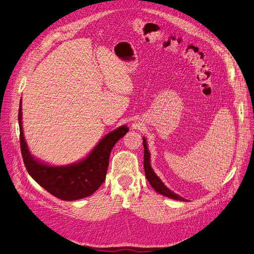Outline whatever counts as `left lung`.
Returning a JSON list of instances; mask_svg holds the SVG:
<instances>
[{"label": "left lung", "mask_w": 254, "mask_h": 254, "mask_svg": "<svg viewBox=\"0 0 254 254\" xmlns=\"http://www.w3.org/2000/svg\"><path fill=\"white\" fill-rule=\"evenodd\" d=\"M143 146H144V171H145V176L147 178L148 182L150 183V186L153 188L157 193L163 195L165 197L175 199V200H179V201H187V199L182 198L178 194L174 193L173 190H171L167 187H165V184L162 182L159 177L156 175V173L153 172L152 167L150 165V153L148 151L147 147V141H146L145 137H143Z\"/></svg>", "instance_id": "obj_1"}]
</instances>
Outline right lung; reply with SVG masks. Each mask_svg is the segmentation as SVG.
Wrapping results in <instances>:
<instances>
[{"label":"right lung","instance_id":"right-lung-1","mask_svg":"<svg viewBox=\"0 0 254 254\" xmlns=\"http://www.w3.org/2000/svg\"><path fill=\"white\" fill-rule=\"evenodd\" d=\"M18 120L22 158L28 174L53 196L66 201L88 197L102 186L106 179L113 146L129 130L126 125H123L105 135L84 159L73 164L54 166L43 163L29 152L23 134L21 103Z\"/></svg>","mask_w":254,"mask_h":254}]
</instances>
